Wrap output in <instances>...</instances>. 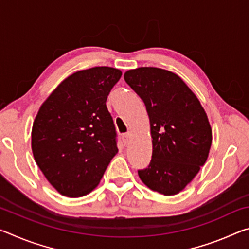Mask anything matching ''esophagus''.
<instances>
[{
    "label": "esophagus",
    "instance_id": "1",
    "mask_svg": "<svg viewBox=\"0 0 249 249\" xmlns=\"http://www.w3.org/2000/svg\"><path fill=\"white\" fill-rule=\"evenodd\" d=\"M129 140H130V134L129 133H126V134L123 135V136H122V142H123L124 145H127Z\"/></svg>",
    "mask_w": 249,
    "mask_h": 249
}]
</instances>
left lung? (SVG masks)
<instances>
[{"label": "left lung", "mask_w": 249, "mask_h": 249, "mask_svg": "<svg viewBox=\"0 0 249 249\" xmlns=\"http://www.w3.org/2000/svg\"><path fill=\"white\" fill-rule=\"evenodd\" d=\"M126 83L144 101L153 137L149 166L138 176L163 196L182 191L208 159L212 129L196 94L179 75L155 67L126 71Z\"/></svg>", "instance_id": "left-lung-1"}]
</instances>
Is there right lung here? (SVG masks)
<instances>
[{
  "label": "right lung",
  "instance_id": "1",
  "mask_svg": "<svg viewBox=\"0 0 249 249\" xmlns=\"http://www.w3.org/2000/svg\"><path fill=\"white\" fill-rule=\"evenodd\" d=\"M122 71L94 67L66 78L41 104L32 128L37 166L62 196L80 197L98 187L117 154L107 99Z\"/></svg>",
  "mask_w": 249,
  "mask_h": 249
}]
</instances>
